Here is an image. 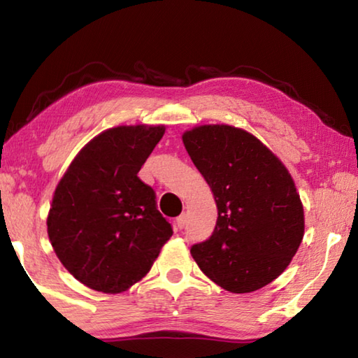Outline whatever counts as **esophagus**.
<instances>
[{
    "mask_svg": "<svg viewBox=\"0 0 358 358\" xmlns=\"http://www.w3.org/2000/svg\"><path fill=\"white\" fill-rule=\"evenodd\" d=\"M175 226H177V229H185L186 226V216L181 215L177 217V221H175Z\"/></svg>",
    "mask_w": 358,
    "mask_h": 358,
    "instance_id": "obj_1",
    "label": "esophagus"
}]
</instances>
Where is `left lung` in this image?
Segmentation results:
<instances>
[{
	"instance_id": "obj_1",
	"label": "left lung",
	"mask_w": 358,
	"mask_h": 358,
	"mask_svg": "<svg viewBox=\"0 0 358 358\" xmlns=\"http://www.w3.org/2000/svg\"><path fill=\"white\" fill-rule=\"evenodd\" d=\"M183 143L217 207L213 234L191 248L194 260L229 292L266 286L287 268L305 232L292 177L259 138L234 126H199Z\"/></svg>"
}]
</instances>
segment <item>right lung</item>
<instances>
[{
	"mask_svg": "<svg viewBox=\"0 0 358 358\" xmlns=\"http://www.w3.org/2000/svg\"><path fill=\"white\" fill-rule=\"evenodd\" d=\"M164 126H118L80 150L59 181L47 232L66 270L90 289L117 294L148 273L173 230L153 187L137 177Z\"/></svg>",
	"mask_w": 358,
	"mask_h": 358,
	"instance_id": "right-lung-1",
	"label": "right lung"
}]
</instances>
